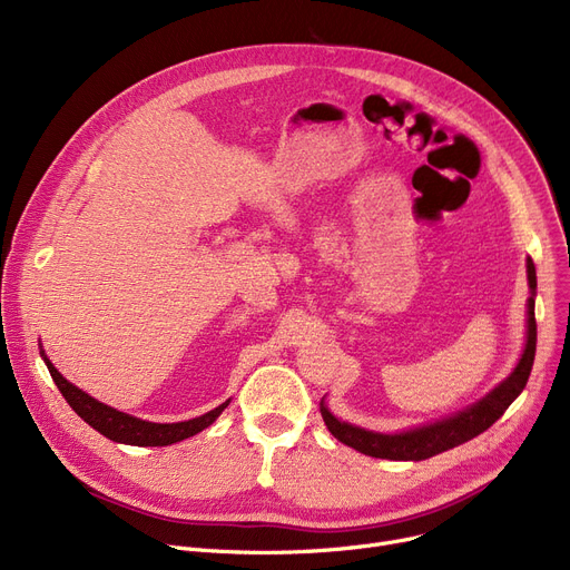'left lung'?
<instances>
[{
  "instance_id": "obj_1",
  "label": "left lung",
  "mask_w": 570,
  "mask_h": 570,
  "mask_svg": "<svg viewBox=\"0 0 570 570\" xmlns=\"http://www.w3.org/2000/svg\"><path fill=\"white\" fill-rule=\"evenodd\" d=\"M527 279H529V301H527V340L520 361L515 370L508 374L499 385H494L492 391L481 397L478 402L469 404L466 409L445 415L441 421L421 425V428H411L404 432L395 434H385V432H374L351 425L346 421H340V417L327 409L325 397L321 400V415L325 428L331 430V434L346 443L353 451L370 455V458H381V460H397V462H421L428 458H434L443 451H451L455 445H462L471 441L473 436L483 434L488 428H492L503 411L511 406L518 395L524 391V385L529 381L531 367H533V355H535V267L533 261L527 258Z\"/></svg>"
}]
</instances>
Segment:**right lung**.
<instances>
[{
    "mask_svg": "<svg viewBox=\"0 0 570 570\" xmlns=\"http://www.w3.org/2000/svg\"><path fill=\"white\" fill-rule=\"evenodd\" d=\"M41 357H43V363H46L55 385L59 387V393H62L65 400L69 402V406L82 417V421L89 428H95L99 434H104L106 439H110L115 443H127V445H170V443H177V441L189 439V436H194V434L203 432L205 428L213 425L230 402V400H226L217 409L207 411L198 417H191V421H185V423H149V421H142V417L129 415L125 411H117V409L95 400L92 395H87L85 391H80L78 385H73L71 381H67L62 374L55 370V365L48 361L43 346H41Z\"/></svg>",
    "mask_w": 570,
    "mask_h": 570,
    "instance_id": "1",
    "label": "right lung"
}]
</instances>
